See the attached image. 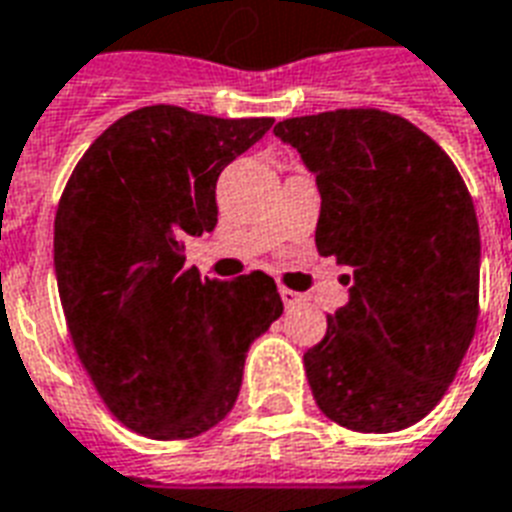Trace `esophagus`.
<instances>
[{"label":"esophagus","mask_w":512,"mask_h":512,"mask_svg":"<svg viewBox=\"0 0 512 512\" xmlns=\"http://www.w3.org/2000/svg\"><path fill=\"white\" fill-rule=\"evenodd\" d=\"M279 295H282L284 306H287V308L298 306V303H300V292H295V290H287V287H282V290H279Z\"/></svg>","instance_id":"1"}]
</instances>
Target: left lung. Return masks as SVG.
<instances>
[{"label": "left lung", "mask_w": 512, "mask_h": 512, "mask_svg": "<svg viewBox=\"0 0 512 512\" xmlns=\"http://www.w3.org/2000/svg\"><path fill=\"white\" fill-rule=\"evenodd\" d=\"M273 134L317 177V249L351 276L349 303L303 354L319 411L397 432L446 395L475 335L481 233L438 142L381 109L290 117Z\"/></svg>", "instance_id": "obj_1"}]
</instances>
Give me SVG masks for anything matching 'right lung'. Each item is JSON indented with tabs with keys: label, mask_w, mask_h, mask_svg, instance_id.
<instances>
[{
	"label": "right lung",
	"mask_w": 512,
	"mask_h": 512,
	"mask_svg": "<svg viewBox=\"0 0 512 512\" xmlns=\"http://www.w3.org/2000/svg\"><path fill=\"white\" fill-rule=\"evenodd\" d=\"M271 126L136 109L85 150L58 201L53 260L74 351L112 416L144 438H195L225 419L249 346L282 317L263 271L201 279L182 255L185 236L217 225L222 169Z\"/></svg>",
	"instance_id": "right-lung-1"
}]
</instances>
